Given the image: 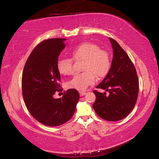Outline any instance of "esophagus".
<instances>
[{
    "instance_id": "34e87169",
    "label": "esophagus",
    "mask_w": 159,
    "mask_h": 159,
    "mask_svg": "<svg viewBox=\"0 0 159 159\" xmlns=\"http://www.w3.org/2000/svg\"><path fill=\"white\" fill-rule=\"evenodd\" d=\"M79 94H80V96L82 97V96H84L86 93L85 92H80Z\"/></svg>"
}]
</instances>
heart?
<instances>
[{"label": "heart", "instance_id": "b5f03b06", "mask_svg": "<svg viewBox=\"0 0 159 159\" xmlns=\"http://www.w3.org/2000/svg\"><path fill=\"white\" fill-rule=\"evenodd\" d=\"M74 60H83L82 74H76L68 83L71 89L83 91L95 83V76L103 78L108 73L110 68V59L106 51L100 49L98 45L86 42L77 45L70 52ZM57 70L64 76L73 74L71 59H61L57 62Z\"/></svg>", "mask_w": 159, "mask_h": 159}]
</instances>
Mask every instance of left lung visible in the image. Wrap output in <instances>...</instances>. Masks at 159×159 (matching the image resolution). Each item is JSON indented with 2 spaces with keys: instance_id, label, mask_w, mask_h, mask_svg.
<instances>
[{
  "instance_id": "left-lung-1",
  "label": "left lung",
  "mask_w": 159,
  "mask_h": 159,
  "mask_svg": "<svg viewBox=\"0 0 159 159\" xmlns=\"http://www.w3.org/2000/svg\"><path fill=\"white\" fill-rule=\"evenodd\" d=\"M113 49L111 67L97 88L109 93L93 91L96 96L93 107L99 117L117 121L130 114L135 105L139 92L135 68L124 50L115 40L109 38Z\"/></svg>"
}]
</instances>
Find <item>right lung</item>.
<instances>
[{
    "label": "right lung",
    "mask_w": 159,
    "mask_h": 159,
    "mask_svg": "<svg viewBox=\"0 0 159 159\" xmlns=\"http://www.w3.org/2000/svg\"><path fill=\"white\" fill-rule=\"evenodd\" d=\"M66 40L51 39L41 42L32 51L23 70L21 87L26 106L35 119L51 127L71 119L79 100L75 89H69L61 98L53 97L56 91L61 90L57 65Z\"/></svg>",
    "instance_id": "right-lung-1"
}]
</instances>
